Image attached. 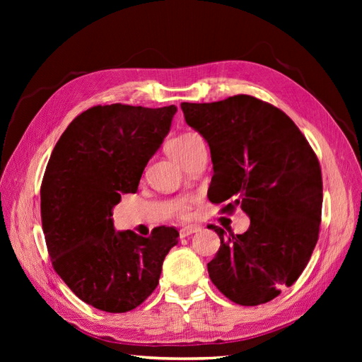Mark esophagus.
I'll return each instance as SVG.
<instances>
[{
  "instance_id": "esophagus-1",
  "label": "esophagus",
  "mask_w": 362,
  "mask_h": 362,
  "mask_svg": "<svg viewBox=\"0 0 362 362\" xmlns=\"http://www.w3.org/2000/svg\"><path fill=\"white\" fill-rule=\"evenodd\" d=\"M198 231H199L198 226H185V228L180 229V237L185 238V237H189V235L198 233Z\"/></svg>"
}]
</instances>
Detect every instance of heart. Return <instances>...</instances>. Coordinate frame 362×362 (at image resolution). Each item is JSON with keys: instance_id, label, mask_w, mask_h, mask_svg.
Here are the masks:
<instances>
[{"instance_id": "obj_1", "label": "heart", "mask_w": 362, "mask_h": 362, "mask_svg": "<svg viewBox=\"0 0 362 362\" xmlns=\"http://www.w3.org/2000/svg\"><path fill=\"white\" fill-rule=\"evenodd\" d=\"M198 136L192 133V131H187V133H181L178 136H173L172 139H169L166 141V151L168 154L178 163H182L185 160V157L189 156V152L192 149V144H193V139ZM178 216L180 217H187L189 216V210L187 206L181 205L178 208Z\"/></svg>"}]
</instances>
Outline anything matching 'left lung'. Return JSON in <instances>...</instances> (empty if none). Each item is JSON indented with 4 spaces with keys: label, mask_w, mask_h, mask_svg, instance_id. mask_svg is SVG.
I'll return each instance as SVG.
<instances>
[{
    "label": "left lung",
    "mask_w": 362,
    "mask_h": 362,
    "mask_svg": "<svg viewBox=\"0 0 362 362\" xmlns=\"http://www.w3.org/2000/svg\"><path fill=\"white\" fill-rule=\"evenodd\" d=\"M182 113L211 151L208 199L240 206L250 217L243 234L221 237L208 262L214 286L245 306L270 302L308 264L320 233L323 181L308 140L278 107L250 95L217 103H182Z\"/></svg>",
    "instance_id": "obj_1"
}]
</instances>
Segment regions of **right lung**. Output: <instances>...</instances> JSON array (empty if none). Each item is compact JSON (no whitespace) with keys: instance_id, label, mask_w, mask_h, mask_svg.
<instances>
[{"instance_id":"obj_1","label":"right lung","mask_w":362,"mask_h":362,"mask_svg":"<svg viewBox=\"0 0 362 362\" xmlns=\"http://www.w3.org/2000/svg\"><path fill=\"white\" fill-rule=\"evenodd\" d=\"M177 107L95 105L76 116L52 149L40 185L42 228L51 262L71 291L105 313L137 308L158 286L178 243L172 226L149 237L116 233L112 208L136 193Z\"/></svg>"}]
</instances>
